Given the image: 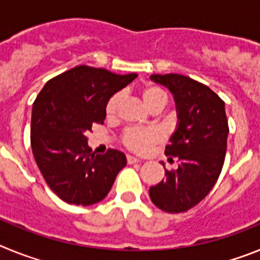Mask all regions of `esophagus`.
I'll return each instance as SVG.
<instances>
[{"instance_id": "34e87169", "label": "esophagus", "mask_w": 260, "mask_h": 260, "mask_svg": "<svg viewBox=\"0 0 260 260\" xmlns=\"http://www.w3.org/2000/svg\"><path fill=\"white\" fill-rule=\"evenodd\" d=\"M126 160H127L128 164H135V162L141 161V160H139V158H138V157H134V156H130V155H128L127 157H126Z\"/></svg>"}]
</instances>
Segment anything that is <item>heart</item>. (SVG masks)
Returning a JSON list of instances; mask_svg holds the SVG:
<instances>
[{
	"label": "heart",
	"mask_w": 260,
	"mask_h": 260,
	"mask_svg": "<svg viewBox=\"0 0 260 260\" xmlns=\"http://www.w3.org/2000/svg\"><path fill=\"white\" fill-rule=\"evenodd\" d=\"M141 98L143 100L144 105L151 110L162 109L168 103V92L157 84H147V86H144L141 89ZM121 103H122V95L121 93H114L109 99V102L107 103V108H105L107 116H116ZM162 139H164V135L156 127H130L125 130L122 135L123 144L127 147L128 150L134 151L137 153H144L147 151H150L153 146L161 143Z\"/></svg>",
	"instance_id": "1"
}]
</instances>
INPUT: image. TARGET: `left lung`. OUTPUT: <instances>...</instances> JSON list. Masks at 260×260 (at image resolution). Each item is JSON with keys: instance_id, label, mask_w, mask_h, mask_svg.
Wrapping results in <instances>:
<instances>
[{"instance_id": "obj_1", "label": "left lung", "mask_w": 260, "mask_h": 260, "mask_svg": "<svg viewBox=\"0 0 260 260\" xmlns=\"http://www.w3.org/2000/svg\"><path fill=\"white\" fill-rule=\"evenodd\" d=\"M151 80L167 87L176 102V132L165 147L177 171L150 187V198L160 210L185 212L211 191L221 173L229 134L225 103L210 87L180 74H153Z\"/></svg>"}]
</instances>
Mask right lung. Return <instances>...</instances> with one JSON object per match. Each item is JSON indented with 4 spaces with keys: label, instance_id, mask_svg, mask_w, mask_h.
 Masks as SVG:
<instances>
[{
    "label": "right lung",
    "instance_id": "add662e5",
    "mask_svg": "<svg viewBox=\"0 0 260 260\" xmlns=\"http://www.w3.org/2000/svg\"><path fill=\"white\" fill-rule=\"evenodd\" d=\"M138 75L80 65L48 80L32 107L31 147L50 189L66 203L103 201L126 165L121 151L96 155L87 143L92 125L104 123L109 99Z\"/></svg>",
    "mask_w": 260,
    "mask_h": 260
}]
</instances>
